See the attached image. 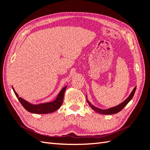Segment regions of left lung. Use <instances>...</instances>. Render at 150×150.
Segmentation results:
<instances>
[{
  "instance_id": "8db88e82",
  "label": "left lung",
  "mask_w": 150,
  "mask_h": 150,
  "mask_svg": "<svg viewBox=\"0 0 150 150\" xmlns=\"http://www.w3.org/2000/svg\"><path fill=\"white\" fill-rule=\"evenodd\" d=\"M136 88H137V86L134 88L133 90L132 91V92L131 93V94L129 95V96L128 98L126 99L124 102H122V103H120V105H117V106H116V107H112V108H108V109L103 110V109H101V108H99L98 107H96L93 106V105L91 104V103L89 102V101L88 100V99H86V101L88 102V103L89 104L90 107L92 108L93 110H95L96 112H97L98 113L101 114H116V113L119 112L120 111H121L123 109V108H124V107L125 106V105H127L128 103L131 100V99L133 98V96L134 94V92H135Z\"/></svg>"
}]
</instances>
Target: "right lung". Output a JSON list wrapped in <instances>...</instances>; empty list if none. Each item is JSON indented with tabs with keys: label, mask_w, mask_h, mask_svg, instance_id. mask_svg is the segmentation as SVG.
Listing matches in <instances>:
<instances>
[{
	"label": "right lung",
	"mask_w": 150,
	"mask_h": 150,
	"mask_svg": "<svg viewBox=\"0 0 150 150\" xmlns=\"http://www.w3.org/2000/svg\"><path fill=\"white\" fill-rule=\"evenodd\" d=\"M66 88L67 86L64 87L61 90L60 93H58L57 98H56L54 101L38 105L31 104L29 102L25 101V99H23V98H19L18 94L16 93L13 87L12 88L15 94H16L17 98H18L19 101L23 105V107H24L26 110L28 111V112L34 114H49L54 112V111L58 110V108L61 107V105L63 103L64 92H65Z\"/></svg>",
	"instance_id": "add662e5"
}]
</instances>
